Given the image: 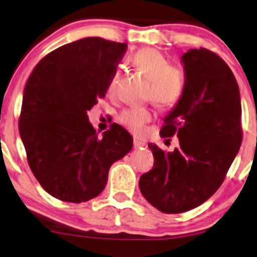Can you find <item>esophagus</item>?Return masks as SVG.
Returning <instances> with one entry per match:
<instances>
[{
	"instance_id": "esophagus-1",
	"label": "esophagus",
	"mask_w": 257,
	"mask_h": 257,
	"mask_svg": "<svg viewBox=\"0 0 257 257\" xmlns=\"http://www.w3.org/2000/svg\"><path fill=\"white\" fill-rule=\"evenodd\" d=\"M144 145H145L144 142L139 141V139H134V147H135L136 149H138V148H142V147H144Z\"/></svg>"
}]
</instances>
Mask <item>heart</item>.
Masks as SVG:
<instances>
[{
    "instance_id": "obj_1",
    "label": "heart",
    "mask_w": 257,
    "mask_h": 257,
    "mask_svg": "<svg viewBox=\"0 0 257 257\" xmlns=\"http://www.w3.org/2000/svg\"><path fill=\"white\" fill-rule=\"evenodd\" d=\"M132 65L148 78L145 99L153 101L158 108H172L181 100L186 89V72L180 65L170 64L162 52L153 47L138 50L131 58ZM120 74L115 71L110 76L107 91L110 95L118 89ZM151 110L148 107H132L123 109L118 119L128 131L139 135L145 123L151 120Z\"/></svg>"
}]
</instances>
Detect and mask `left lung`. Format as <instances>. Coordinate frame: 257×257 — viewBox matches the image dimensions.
Returning a JSON list of instances; mask_svg holds the SVG:
<instances>
[{"instance_id":"left-lung-1","label":"left lung","mask_w":257,"mask_h":257,"mask_svg":"<svg viewBox=\"0 0 257 257\" xmlns=\"http://www.w3.org/2000/svg\"><path fill=\"white\" fill-rule=\"evenodd\" d=\"M186 89L163 120V138L179 137L166 153L150 144L154 167L139 179L142 194L163 213H182L211 198L242 143L240 96L232 71L217 53L192 49L182 56Z\"/></svg>"}]
</instances>
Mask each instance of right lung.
I'll use <instances>...</instances> for the list:
<instances>
[{"mask_svg": "<svg viewBox=\"0 0 257 257\" xmlns=\"http://www.w3.org/2000/svg\"><path fill=\"white\" fill-rule=\"evenodd\" d=\"M125 43L93 37L53 50L25 87L19 131L32 173L62 201H88L103 191L109 168L132 149L131 135L110 125L102 138L87 112L107 93Z\"/></svg>", "mask_w": 257, "mask_h": 257, "instance_id": "right-lung-1", "label": "right lung"}]
</instances>
